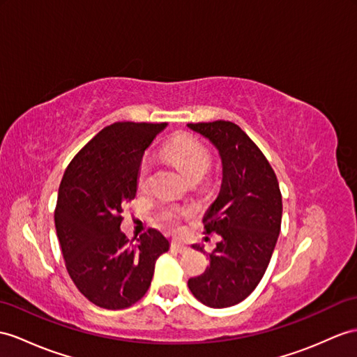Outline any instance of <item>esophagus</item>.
<instances>
[{"label":"esophagus","mask_w":357,"mask_h":357,"mask_svg":"<svg viewBox=\"0 0 357 357\" xmlns=\"http://www.w3.org/2000/svg\"><path fill=\"white\" fill-rule=\"evenodd\" d=\"M171 250H174V251H177V253H186V251L189 250L185 244H180V242H172L171 244Z\"/></svg>","instance_id":"1"}]
</instances>
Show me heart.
I'll use <instances>...</instances> for the list:
<instances>
[{
  "label": "heart",
  "instance_id": "b5f03b06",
  "mask_svg": "<svg viewBox=\"0 0 357 357\" xmlns=\"http://www.w3.org/2000/svg\"><path fill=\"white\" fill-rule=\"evenodd\" d=\"M163 153L189 180H199L212 165V154L207 146L199 139L190 135H178L172 137L165 145ZM150 172V163L144 160L137 171V188L141 190L149 189ZM190 215H192V208L189 207L163 206L158 213V218L163 227L176 231L180 227L181 220L188 218Z\"/></svg>",
  "mask_w": 357,
  "mask_h": 357
}]
</instances>
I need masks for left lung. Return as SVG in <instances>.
<instances>
[{
  "instance_id": "1",
  "label": "left lung",
  "mask_w": 357,
  "mask_h": 357,
  "mask_svg": "<svg viewBox=\"0 0 357 357\" xmlns=\"http://www.w3.org/2000/svg\"><path fill=\"white\" fill-rule=\"evenodd\" d=\"M188 126L206 136L222 159L220 195L203 220L206 233H218L221 241L208 253L211 266L188 286L206 306L230 307L256 289L271 260L282 225L279 180L239 126L221 119Z\"/></svg>"
}]
</instances>
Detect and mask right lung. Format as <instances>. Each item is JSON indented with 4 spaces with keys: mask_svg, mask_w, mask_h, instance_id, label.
<instances>
[{
    "mask_svg": "<svg viewBox=\"0 0 357 357\" xmlns=\"http://www.w3.org/2000/svg\"><path fill=\"white\" fill-rule=\"evenodd\" d=\"M167 123H113L95 135L65 169L54 224L65 266L77 289L95 306H133L149 291L154 264L168 251L163 234L149 229L137 244L119 230L124 204L136 197L145 150Z\"/></svg>",
    "mask_w": 357,
    "mask_h": 357,
    "instance_id": "1",
    "label": "right lung"
}]
</instances>
